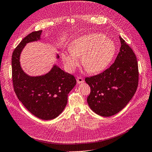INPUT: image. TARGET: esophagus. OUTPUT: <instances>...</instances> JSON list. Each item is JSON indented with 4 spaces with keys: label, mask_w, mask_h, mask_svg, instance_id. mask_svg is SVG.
Listing matches in <instances>:
<instances>
[{
    "label": "esophagus",
    "mask_w": 152,
    "mask_h": 152,
    "mask_svg": "<svg viewBox=\"0 0 152 152\" xmlns=\"http://www.w3.org/2000/svg\"><path fill=\"white\" fill-rule=\"evenodd\" d=\"M77 84H82V83H83V82H84V80L81 77H77Z\"/></svg>",
    "instance_id": "34e87169"
}]
</instances>
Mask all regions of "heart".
Here are the masks:
<instances>
[{
	"label": "heart",
	"instance_id": "heart-1",
	"mask_svg": "<svg viewBox=\"0 0 152 152\" xmlns=\"http://www.w3.org/2000/svg\"><path fill=\"white\" fill-rule=\"evenodd\" d=\"M116 52L115 44L111 39L102 34L82 35L72 41L66 51L61 53V58L66 70L73 72L82 63L91 73H100L112 63Z\"/></svg>",
	"mask_w": 152,
	"mask_h": 152
}]
</instances>
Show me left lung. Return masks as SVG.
Here are the masks:
<instances>
[{
	"label": "left lung",
	"instance_id": "obj_1",
	"mask_svg": "<svg viewBox=\"0 0 152 152\" xmlns=\"http://www.w3.org/2000/svg\"><path fill=\"white\" fill-rule=\"evenodd\" d=\"M121 46L115 61L103 72L86 77L91 87L87 98L96 114L110 117L118 113L134 96L138 85V66L132 49L119 37Z\"/></svg>",
	"mask_w": 152,
	"mask_h": 152
}]
</instances>
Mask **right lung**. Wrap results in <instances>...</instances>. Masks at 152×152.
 Returning <instances> with one entry per match:
<instances>
[{
	"instance_id": "add662e5",
	"label": "right lung",
	"mask_w": 152,
	"mask_h": 152,
	"mask_svg": "<svg viewBox=\"0 0 152 152\" xmlns=\"http://www.w3.org/2000/svg\"><path fill=\"white\" fill-rule=\"evenodd\" d=\"M42 30L31 32L21 40L12 56L14 89L18 98L28 111L42 120L58 117L67 104L68 94L76 85L72 75L65 72L54 64L48 73L30 76L23 70L20 56L26 44L41 40ZM58 51L60 49H58ZM56 59L59 58L56 54Z\"/></svg>"
}]
</instances>
